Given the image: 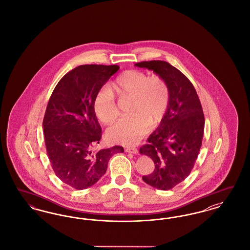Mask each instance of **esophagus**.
Returning <instances> with one entry per match:
<instances>
[{
  "label": "esophagus",
  "instance_id": "34e87169",
  "mask_svg": "<svg viewBox=\"0 0 250 250\" xmlns=\"http://www.w3.org/2000/svg\"><path fill=\"white\" fill-rule=\"evenodd\" d=\"M125 151L126 153H131V154H135V155H137V154L139 153L138 149H137V148H134V147H126V148L125 149Z\"/></svg>",
  "mask_w": 250,
  "mask_h": 250
}]
</instances>
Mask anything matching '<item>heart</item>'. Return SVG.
Instances as JSON below:
<instances>
[{"label":"heart","instance_id":"1","mask_svg":"<svg viewBox=\"0 0 250 250\" xmlns=\"http://www.w3.org/2000/svg\"><path fill=\"white\" fill-rule=\"evenodd\" d=\"M119 98H128L127 115L108 128L107 138L112 143L136 144L166 115L169 105V88L166 81L157 75L149 76L141 70L123 72L110 84ZM107 87L98 90L94 100L97 118L105 125L117 119L119 111L115 96Z\"/></svg>","mask_w":250,"mask_h":250}]
</instances>
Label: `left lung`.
Wrapping results in <instances>:
<instances>
[{
    "label": "left lung",
    "mask_w": 250,
    "mask_h": 250,
    "mask_svg": "<svg viewBox=\"0 0 250 250\" xmlns=\"http://www.w3.org/2000/svg\"><path fill=\"white\" fill-rule=\"evenodd\" d=\"M162 77L169 88V105L164 119L140 149L155 163L154 171L143 176L149 186L171 189L190 174L202 143L204 115L190 81L165 61L135 63Z\"/></svg>",
    "instance_id": "obj_1"
}]
</instances>
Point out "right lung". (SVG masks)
I'll list each match as a JSON object with an SVG mask.
<instances>
[{
  "label": "right lung",
  "mask_w": 250,
  "mask_h": 250,
  "mask_svg": "<svg viewBox=\"0 0 250 250\" xmlns=\"http://www.w3.org/2000/svg\"><path fill=\"white\" fill-rule=\"evenodd\" d=\"M118 65L83 64L65 74L54 88L43 120L48 159L57 177L82 190L107 171L110 157L122 146L94 152L102 129L94 109L96 93L119 70Z\"/></svg>",
  "instance_id": "add662e5"
}]
</instances>
